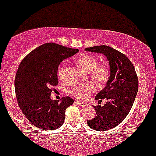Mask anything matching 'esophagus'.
Segmentation results:
<instances>
[{
    "label": "esophagus",
    "mask_w": 156,
    "mask_h": 156,
    "mask_svg": "<svg viewBox=\"0 0 156 156\" xmlns=\"http://www.w3.org/2000/svg\"><path fill=\"white\" fill-rule=\"evenodd\" d=\"M75 101L76 102L77 104H79L80 106H81V107H83V106H87V103H86V102H82V101H79V100H77V99H75Z\"/></svg>",
    "instance_id": "obj_1"
}]
</instances>
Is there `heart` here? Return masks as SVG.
<instances>
[{
	"instance_id": "obj_1",
	"label": "heart",
	"mask_w": 156,
	"mask_h": 156,
	"mask_svg": "<svg viewBox=\"0 0 156 156\" xmlns=\"http://www.w3.org/2000/svg\"><path fill=\"white\" fill-rule=\"evenodd\" d=\"M76 64L81 69L90 72V75L98 84H104L108 80L109 76V68L106 64H98L97 59L92 56H83L76 61ZM66 73L65 66H60L58 75L61 80L64 79ZM96 87L92 83H83L78 84L71 90L75 97L81 100H84L95 92Z\"/></svg>"
}]
</instances>
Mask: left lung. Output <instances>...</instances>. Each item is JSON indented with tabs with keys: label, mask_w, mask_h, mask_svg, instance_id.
Returning <instances> with one entry per match:
<instances>
[{
	"label": "left lung",
	"mask_w": 156,
	"mask_h": 156,
	"mask_svg": "<svg viewBox=\"0 0 156 156\" xmlns=\"http://www.w3.org/2000/svg\"><path fill=\"white\" fill-rule=\"evenodd\" d=\"M85 50L103 54L109 61V80L95 96L98 101L104 98L107 101L103 107L94 106L97 115L87 121L94 130H108L121 124L129 114L138 90V77L129 59L113 48L101 45L87 47Z\"/></svg>",
	"instance_id": "8db88e82"
}]
</instances>
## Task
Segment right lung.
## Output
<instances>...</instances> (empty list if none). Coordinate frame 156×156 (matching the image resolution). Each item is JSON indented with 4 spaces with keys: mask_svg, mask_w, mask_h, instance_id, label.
<instances>
[{
    "mask_svg": "<svg viewBox=\"0 0 156 156\" xmlns=\"http://www.w3.org/2000/svg\"><path fill=\"white\" fill-rule=\"evenodd\" d=\"M78 52L77 49L47 43L20 62L15 78V94L22 112L32 125L50 130L64 124L66 109L74 101L69 96L52 100L50 95L52 87L58 83L60 63Z\"/></svg>",
    "mask_w": 156,
    "mask_h": 156,
    "instance_id": "right-lung-1",
    "label": "right lung"
}]
</instances>
